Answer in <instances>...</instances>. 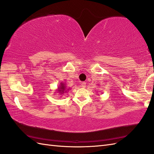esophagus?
<instances>
[{
	"label": "esophagus",
	"instance_id": "34e87169",
	"mask_svg": "<svg viewBox=\"0 0 154 154\" xmlns=\"http://www.w3.org/2000/svg\"><path fill=\"white\" fill-rule=\"evenodd\" d=\"M86 82H82L81 83V87L82 88H86Z\"/></svg>",
	"mask_w": 154,
	"mask_h": 154
}]
</instances>
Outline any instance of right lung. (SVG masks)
<instances>
[{"label":"right lung","mask_w":154,"mask_h":154,"mask_svg":"<svg viewBox=\"0 0 154 154\" xmlns=\"http://www.w3.org/2000/svg\"><path fill=\"white\" fill-rule=\"evenodd\" d=\"M69 90V89H67L66 90V87L65 86V84H64L63 82H60V85H59V87H58V89H57V91L59 92V93L62 95L64 93H66V92Z\"/></svg>","instance_id":"add662e5"}]
</instances>
